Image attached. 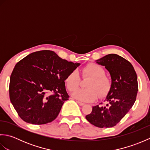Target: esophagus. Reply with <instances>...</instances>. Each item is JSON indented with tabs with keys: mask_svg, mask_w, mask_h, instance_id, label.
<instances>
[{
	"mask_svg": "<svg viewBox=\"0 0 150 150\" xmlns=\"http://www.w3.org/2000/svg\"><path fill=\"white\" fill-rule=\"evenodd\" d=\"M77 103L79 104V105H80L81 106H84V103H81V102H80V101H77Z\"/></svg>",
	"mask_w": 150,
	"mask_h": 150,
	"instance_id": "obj_1",
	"label": "esophagus"
}]
</instances>
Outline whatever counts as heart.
<instances>
[{
    "instance_id": "b5f03b06",
    "label": "heart",
    "mask_w": 150,
    "mask_h": 150,
    "mask_svg": "<svg viewBox=\"0 0 150 150\" xmlns=\"http://www.w3.org/2000/svg\"><path fill=\"white\" fill-rule=\"evenodd\" d=\"M82 77L91 79L87 82V89L78 90L73 93V97L82 102H93L97 98H104L109 93L111 88V79L105 74V70L101 66L90 63L82 69ZM65 83L70 91L77 90L80 85V77L76 70L66 76Z\"/></svg>"
}]
</instances>
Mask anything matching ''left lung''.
I'll use <instances>...</instances> for the list:
<instances>
[{
	"label": "left lung",
	"instance_id": "8db88e82",
	"mask_svg": "<svg viewBox=\"0 0 150 150\" xmlns=\"http://www.w3.org/2000/svg\"><path fill=\"white\" fill-rule=\"evenodd\" d=\"M110 72L111 88L103 106H93L86 119L98 128H111L119 123L134 104L138 91L137 76L128 60L109 54L96 60ZM100 104H103V103Z\"/></svg>",
	"mask_w": 150,
	"mask_h": 150
}]
</instances>
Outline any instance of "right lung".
I'll use <instances>...</instances> for the list:
<instances>
[{
	"label": "right lung",
	"mask_w": 150,
	"mask_h": 150,
	"mask_svg": "<svg viewBox=\"0 0 150 150\" xmlns=\"http://www.w3.org/2000/svg\"><path fill=\"white\" fill-rule=\"evenodd\" d=\"M79 65L50 50L33 52L18 62L11 73L9 93L18 116L37 125L55 120L69 97L65 79Z\"/></svg>",
	"instance_id": "right-lung-1"
}]
</instances>
